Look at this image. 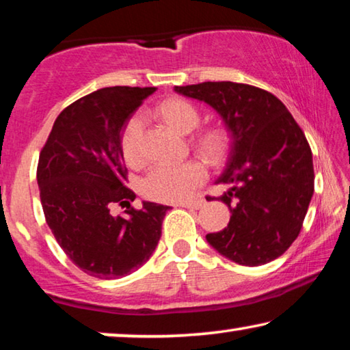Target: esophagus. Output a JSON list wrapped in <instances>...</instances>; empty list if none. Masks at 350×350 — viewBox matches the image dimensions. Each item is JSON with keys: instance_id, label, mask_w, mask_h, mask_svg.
<instances>
[{"instance_id": "esophagus-1", "label": "esophagus", "mask_w": 350, "mask_h": 350, "mask_svg": "<svg viewBox=\"0 0 350 350\" xmlns=\"http://www.w3.org/2000/svg\"><path fill=\"white\" fill-rule=\"evenodd\" d=\"M205 204V199H194V200H186V202H180V204H176V206H185V208H192V210H199L204 206Z\"/></svg>"}]
</instances>
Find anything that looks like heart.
<instances>
[{"label":"heart","mask_w":350,"mask_h":350,"mask_svg":"<svg viewBox=\"0 0 350 350\" xmlns=\"http://www.w3.org/2000/svg\"><path fill=\"white\" fill-rule=\"evenodd\" d=\"M159 115L172 129L180 134H189L197 128L200 115L194 105L183 99H167L159 105ZM145 116L135 113L126 123L121 134V151L126 163L139 164L142 153ZM196 145L211 163L224 161L229 151V135L221 128H210L197 135ZM206 178L205 165L199 161L180 164L154 165L140 181V191L145 197L158 202H181L194 192Z\"/></svg>","instance_id":"heart-1"}]
</instances>
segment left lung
Listing matches in <instances>:
<instances>
[{"label":"left lung","instance_id":"8db88e82","mask_svg":"<svg viewBox=\"0 0 350 350\" xmlns=\"http://www.w3.org/2000/svg\"><path fill=\"white\" fill-rule=\"evenodd\" d=\"M208 104L230 133V153L216 183L230 210L226 229L206 241L227 259L257 267L278 259L295 241L314 192L310 144L286 105L252 85L204 82L175 87Z\"/></svg>","mask_w":350,"mask_h":350}]
</instances>
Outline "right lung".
<instances>
[{"label": "right lung", "instance_id": "right-lung-1", "mask_svg": "<svg viewBox=\"0 0 350 350\" xmlns=\"http://www.w3.org/2000/svg\"><path fill=\"white\" fill-rule=\"evenodd\" d=\"M154 87H109L83 96L55 120L39 154L45 221L66 256L99 280L137 270L153 254L170 206L144 202L126 187L121 134ZM118 204L123 217L113 215Z\"/></svg>", "mask_w": 350, "mask_h": 350}]
</instances>
